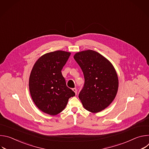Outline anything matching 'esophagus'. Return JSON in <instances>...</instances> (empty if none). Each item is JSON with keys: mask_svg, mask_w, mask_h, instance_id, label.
I'll list each match as a JSON object with an SVG mask.
<instances>
[{"mask_svg": "<svg viewBox=\"0 0 149 149\" xmlns=\"http://www.w3.org/2000/svg\"><path fill=\"white\" fill-rule=\"evenodd\" d=\"M72 90H73V91L75 93V94L77 95V88H72Z\"/></svg>", "mask_w": 149, "mask_h": 149, "instance_id": "1", "label": "esophagus"}]
</instances>
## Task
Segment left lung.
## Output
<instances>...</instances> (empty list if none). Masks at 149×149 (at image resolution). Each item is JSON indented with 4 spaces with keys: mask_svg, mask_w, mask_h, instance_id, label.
Here are the masks:
<instances>
[{
    "mask_svg": "<svg viewBox=\"0 0 149 149\" xmlns=\"http://www.w3.org/2000/svg\"><path fill=\"white\" fill-rule=\"evenodd\" d=\"M85 79L79 94L84 107L91 113L107 108L116 97L118 87L116 71L111 63L93 50L77 53L74 56Z\"/></svg>",
    "mask_w": 149,
    "mask_h": 149,
    "instance_id": "8db88e82",
    "label": "left lung"
}]
</instances>
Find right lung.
<instances>
[{"mask_svg": "<svg viewBox=\"0 0 149 149\" xmlns=\"http://www.w3.org/2000/svg\"><path fill=\"white\" fill-rule=\"evenodd\" d=\"M70 52L56 51L39 58L31 72L29 87L32 98L38 108L47 114L55 116L66 107L75 93L67 86L61 70Z\"/></svg>", "mask_w": 149, "mask_h": 149, "instance_id": "add662e5", "label": "right lung"}]
</instances>
